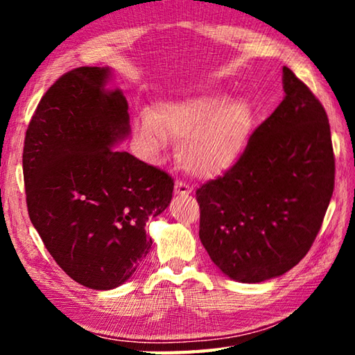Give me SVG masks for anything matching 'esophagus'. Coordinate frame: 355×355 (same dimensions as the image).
<instances>
[{
	"label": "esophagus",
	"instance_id": "1",
	"mask_svg": "<svg viewBox=\"0 0 355 355\" xmlns=\"http://www.w3.org/2000/svg\"><path fill=\"white\" fill-rule=\"evenodd\" d=\"M173 191H175V194L188 196L192 189L189 188L188 183L183 182V180H177V182H175V188H173Z\"/></svg>",
	"mask_w": 355,
	"mask_h": 355
}]
</instances>
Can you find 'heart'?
Here are the masks:
<instances>
[{
  "instance_id": "1",
  "label": "heart",
  "mask_w": 355,
  "mask_h": 355,
  "mask_svg": "<svg viewBox=\"0 0 355 355\" xmlns=\"http://www.w3.org/2000/svg\"><path fill=\"white\" fill-rule=\"evenodd\" d=\"M254 111L245 100L224 92H203L159 105L135 120V135L144 152L155 156L178 141L177 156L184 171L207 177L224 172L243 155Z\"/></svg>"
}]
</instances>
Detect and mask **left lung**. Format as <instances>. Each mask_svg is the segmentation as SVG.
<instances>
[{"label":"left lung","mask_w":355,"mask_h":355,"mask_svg":"<svg viewBox=\"0 0 355 355\" xmlns=\"http://www.w3.org/2000/svg\"><path fill=\"white\" fill-rule=\"evenodd\" d=\"M284 91L236 163L196 191L203 248L244 284L279 277L307 255L335 186L326 110L288 67Z\"/></svg>","instance_id":"1"}]
</instances>
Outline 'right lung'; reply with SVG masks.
I'll return each instance as SVG.
<instances>
[{"mask_svg":"<svg viewBox=\"0 0 355 355\" xmlns=\"http://www.w3.org/2000/svg\"><path fill=\"white\" fill-rule=\"evenodd\" d=\"M110 69L76 67L39 101L23 147L28 214L59 268L92 290L128 280L152 249L146 224L172 199L169 173L111 148L128 103Z\"/></svg>","mask_w":355,"mask_h":355,"instance_id":"1","label":"right lung"}]
</instances>
